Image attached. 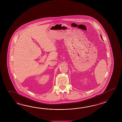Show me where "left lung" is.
Masks as SVG:
<instances>
[{
  "instance_id": "1",
  "label": "left lung",
  "mask_w": 122,
  "mask_h": 122,
  "mask_svg": "<svg viewBox=\"0 0 122 122\" xmlns=\"http://www.w3.org/2000/svg\"><path fill=\"white\" fill-rule=\"evenodd\" d=\"M101 38H102V36H101Z\"/></svg>"
}]
</instances>
